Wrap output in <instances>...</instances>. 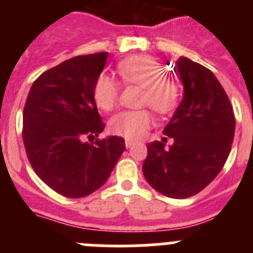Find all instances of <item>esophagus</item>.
I'll return each mask as SVG.
<instances>
[{
	"label": "esophagus",
	"mask_w": 253,
	"mask_h": 253,
	"mask_svg": "<svg viewBox=\"0 0 253 253\" xmlns=\"http://www.w3.org/2000/svg\"><path fill=\"white\" fill-rule=\"evenodd\" d=\"M134 144H135V142H134V140L125 139V147H126V148H131V147H133Z\"/></svg>",
	"instance_id": "34e87169"
}]
</instances>
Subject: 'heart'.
<instances>
[{"label": "heart", "mask_w": 253, "mask_h": 253, "mask_svg": "<svg viewBox=\"0 0 253 253\" xmlns=\"http://www.w3.org/2000/svg\"><path fill=\"white\" fill-rule=\"evenodd\" d=\"M116 69L124 84L142 87V105H149L160 115H167L177 107L181 99L180 84L165 77V68L152 55L135 54L125 58ZM119 92V84L113 76L107 73L97 76L93 84V100L101 110H113ZM152 125L153 116L147 109L125 110L110 120V130L119 137L137 140L146 135Z\"/></svg>", "instance_id": "heart-1"}]
</instances>
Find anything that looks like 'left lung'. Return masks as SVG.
<instances>
[{
	"instance_id": "left-lung-1",
	"label": "left lung",
	"mask_w": 253,
	"mask_h": 253,
	"mask_svg": "<svg viewBox=\"0 0 253 253\" xmlns=\"http://www.w3.org/2000/svg\"><path fill=\"white\" fill-rule=\"evenodd\" d=\"M173 71L184 97L163 130L173 139L147 144L143 173L158 193L173 199L196 195L222 171L232 148L236 119L224 88L211 71L180 57Z\"/></svg>"
}]
</instances>
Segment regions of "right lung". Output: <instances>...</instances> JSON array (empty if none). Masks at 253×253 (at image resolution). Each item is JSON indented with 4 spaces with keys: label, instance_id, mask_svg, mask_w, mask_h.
<instances>
[{
    "label": "right lung",
    "instance_id": "1",
    "mask_svg": "<svg viewBox=\"0 0 253 253\" xmlns=\"http://www.w3.org/2000/svg\"><path fill=\"white\" fill-rule=\"evenodd\" d=\"M109 53L78 55L35 80L22 113V139L31 167L66 198H84L102 186L125 149L123 138L97 137L105 128L93 84Z\"/></svg>",
    "mask_w": 253,
    "mask_h": 253
}]
</instances>
